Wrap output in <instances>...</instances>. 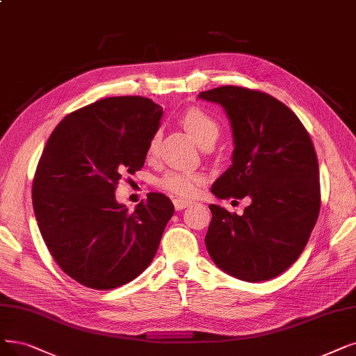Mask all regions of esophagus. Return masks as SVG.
<instances>
[{
  "instance_id": "34e87169",
  "label": "esophagus",
  "mask_w": 356,
  "mask_h": 356,
  "mask_svg": "<svg viewBox=\"0 0 356 356\" xmlns=\"http://www.w3.org/2000/svg\"><path fill=\"white\" fill-rule=\"evenodd\" d=\"M193 204V202L191 200H184V198H175L174 200V206H175V210H182V209H186V207H190Z\"/></svg>"
}]
</instances>
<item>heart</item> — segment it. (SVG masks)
<instances>
[{
    "mask_svg": "<svg viewBox=\"0 0 356 356\" xmlns=\"http://www.w3.org/2000/svg\"><path fill=\"white\" fill-rule=\"evenodd\" d=\"M182 124L200 146H204L210 140H216L219 136V127L216 121L200 109H188L184 113ZM159 138V133H156L152 137L147 149L149 154H153L156 149H158ZM203 181V175L198 172H193V170H169V172H166L159 179L158 184L162 190L174 195L191 197L198 191V188H200Z\"/></svg>",
    "mask_w": 356,
    "mask_h": 356,
    "instance_id": "b5f03b06",
    "label": "heart"
}]
</instances>
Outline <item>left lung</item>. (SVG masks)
<instances>
[{
	"label": "left lung",
	"instance_id": "8db88e82",
	"mask_svg": "<svg viewBox=\"0 0 356 356\" xmlns=\"http://www.w3.org/2000/svg\"><path fill=\"white\" fill-rule=\"evenodd\" d=\"M198 99L223 108L234 140L232 165L213 182L211 193L220 200H251L241 216L209 204L204 243L210 259L239 280L273 279L300 257L318 218L314 146L295 113L267 93L222 86Z\"/></svg>",
	"mask_w": 356,
	"mask_h": 356
}]
</instances>
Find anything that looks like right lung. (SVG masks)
Here are the masks:
<instances>
[{
    "mask_svg": "<svg viewBox=\"0 0 356 356\" xmlns=\"http://www.w3.org/2000/svg\"><path fill=\"white\" fill-rule=\"evenodd\" d=\"M162 115L147 97L101 99L67 115L42 152L32 190L39 231L63 272L84 286L131 282L159 248L174 204L149 193L130 211L115 190L143 168Z\"/></svg>",
    "mask_w": 356,
    "mask_h": 356,
    "instance_id": "1",
    "label": "right lung"
}]
</instances>
